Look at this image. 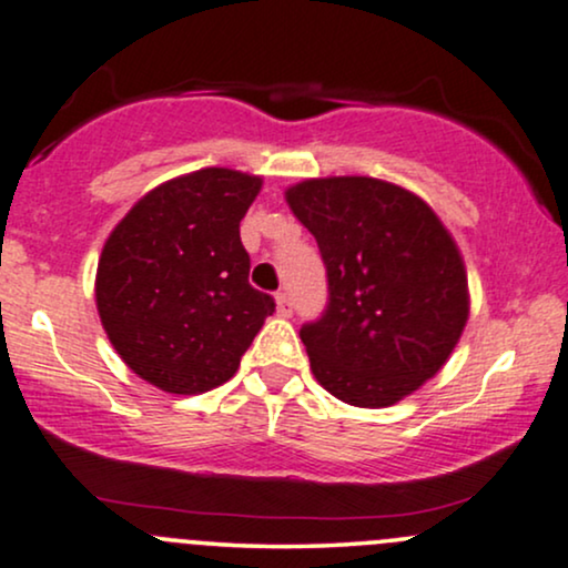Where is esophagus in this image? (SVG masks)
I'll return each instance as SVG.
<instances>
[{
    "mask_svg": "<svg viewBox=\"0 0 568 568\" xmlns=\"http://www.w3.org/2000/svg\"><path fill=\"white\" fill-rule=\"evenodd\" d=\"M275 302H277V315H283V317L293 315V298L288 296V293H277Z\"/></svg>",
    "mask_w": 568,
    "mask_h": 568,
    "instance_id": "obj_1",
    "label": "esophagus"
}]
</instances>
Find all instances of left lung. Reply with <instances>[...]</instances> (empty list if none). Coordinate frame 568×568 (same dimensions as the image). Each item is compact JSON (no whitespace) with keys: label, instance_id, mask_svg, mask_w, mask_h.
<instances>
[{"label":"left lung","instance_id":"1","mask_svg":"<svg viewBox=\"0 0 568 568\" xmlns=\"http://www.w3.org/2000/svg\"><path fill=\"white\" fill-rule=\"evenodd\" d=\"M315 234L328 304L298 331L315 379L338 400L384 408L448 361L467 315V272L425 200L368 179H310L285 192Z\"/></svg>","mask_w":568,"mask_h":568}]
</instances>
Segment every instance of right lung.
Listing matches in <instances>:
<instances>
[{"label": "right lung", "instance_id": "1", "mask_svg": "<svg viewBox=\"0 0 568 568\" xmlns=\"http://www.w3.org/2000/svg\"><path fill=\"white\" fill-rule=\"evenodd\" d=\"M262 179L202 168L165 181L114 226L98 258L103 331L143 382L197 395L230 382L275 312L247 283L240 221Z\"/></svg>", "mask_w": 568, "mask_h": 568}]
</instances>
